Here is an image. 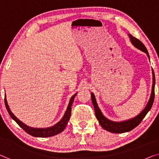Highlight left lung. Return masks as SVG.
Wrapping results in <instances>:
<instances>
[{"label": "left lung", "mask_w": 159, "mask_h": 159, "mask_svg": "<svg viewBox=\"0 0 159 159\" xmlns=\"http://www.w3.org/2000/svg\"><path fill=\"white\" fill-rule=\"evenodd\" d=\"M129 37L133 45H134L135 47H136L137 48L141 50V51L145 52L149 58V55H148L147 49H146L143 43H142L141 41H139L138 39H136V38L133 36V35L131 34H129ZM154 87H155V75H154V72H153V70L152 91H151L150 99H149L147 105H146L145 108L142 111V112L140 113V114H139L137 116L132 118V119L125 120V121H123V122H113V121H111V120H108L107 118L104 117L102 114V113L101 112L100 109L98 108V106H97L96 98H95V96L93 95V93H91V100H92V103H93L94 109H95V114H96V118L98 120L99 124H100L101 126H102L104 129L106 130V131L112 132V133H116V134H120V133H125V132L131 131V130L134 129V128H136L137 125L140 124L141 120L143 119V118L146 116V115L147 114V113L150 111L151 107H152L153 101H154V97H155Z\"/></svg>", "instance_id": "obj_1"}]
</instances>
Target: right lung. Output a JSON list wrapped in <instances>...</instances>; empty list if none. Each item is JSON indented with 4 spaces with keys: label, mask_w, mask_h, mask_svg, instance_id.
I'll use <instances>...</instances> for the list:
<instances>
[{
    "label": "right lung",
    "mask_w": 159,
    "mask_h": 159,
    "mask_svg": "<svg viewBox=\"0 0 159 159\" xmlns=\"http://www.w3.org/2000/svg\"><path fill=\"white\" fill-rule=\"evenodd\" d=\"M76 93H75L70 98V102L68 103L67 110H66V113L62 119H61L60 121H59L58 124L54 125L53 126L46 128V129H34V128L28 127L26 125L23 124L20 120H19L17 118H16L15 116H14L13 113H11V111L9 108L8 103H7L6 98V96H5V105H6V109L8 111L9 115L11 116V117L13 118V119L15 120V121L17 123L19 126L24 130V131L27 133V134L31 135L35 137H41V138H45V137H51L53 136H55L58 134H60L61 132H62L63 130L65 129L66 125L68 124V121L70 119V114H71V106L73 102V100H74L75 96H76Z\"/></svg>",
    "instance_id": "1"
}]
</instances>
